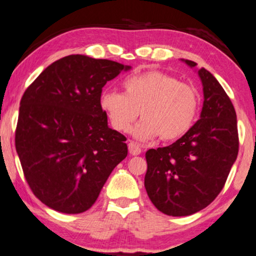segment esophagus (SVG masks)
<instances>
[{"instance_id": "34e87169", "label": "esophagus", "mask_w": 256, "mask_h": 256, "mask_svg": "<svg viewBox=\"0 0 256 256\" xmlns=\"http://www.w3.org/2000/svg\"><path fill=\"white\" fill-rule=\"evenodd\" d=\"M128 152H130L131 155L136 156V155H140V154L142 152V149H140V146L136 143V142L130 140V143H128Z\"/></svg>"}]
</instances>
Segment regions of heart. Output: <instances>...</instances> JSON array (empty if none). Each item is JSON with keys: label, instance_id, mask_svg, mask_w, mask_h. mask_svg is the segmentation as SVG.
Returning <instances> with one entry per match:
<instances>
[{"label": "heart", "instance_id": "heart-1", "mask_svg": "<svg viewBox=\"0 0 256 256\" xmlns=\"http://www.w3.org/2000/svg\"><path fill=\"white\" fill-rule=\"evenodd\" d=\"M122 88L124 93L104 90L100 96L101 108L119 132L130 130L140 112L143 119L132 130L134 137L175 140L184 136L198 118L199 92L169 74L152 70L128 76Z\"/></svg>", "mask_w": 256, "mask_h": 256}]
</instances>
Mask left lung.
I'll use <instances>...</instances> for the list:
<instances>
[{
	"label": "left lung",
	"instance_id": "8db88e82",
	"mask_svg": "<svg viewBox=\"0 0 256 256\" xmlns=\"http://www.w3.org/2000/svg\"><path fill=\"white\" fill-rule=\"evenodd\" d=\"M190 68L192 60H184ZM204 104L200 119L168 146L149 149L144 186L156 208L168 216L196 214L220 194L238 154L234 104L210 72L202 68Z\"/></svg>",
	"mask_w": 256,
	"mask_h": 256
}]
</instances>
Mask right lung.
I'll return each mask as SVG.
<instances>
[{
  "mask_svg": "<svg viewBox=\"0 0 256 256\" xmlns=\"http://www.w3.org/2000/svg\"><path fill=\"white\" fill-rule=\"evenodd\" d=\"M130 69L70 54L46 68L21 98L15 148L30 190L52 210L90 208L128 156L126 137L108 128L100 96L107 82Z\"/></svg>",
  "mask_w": 256,
  "mask_h": 256,
  "instance_id": "add662e5",
  "label": "right lung"
}]
</instances>
